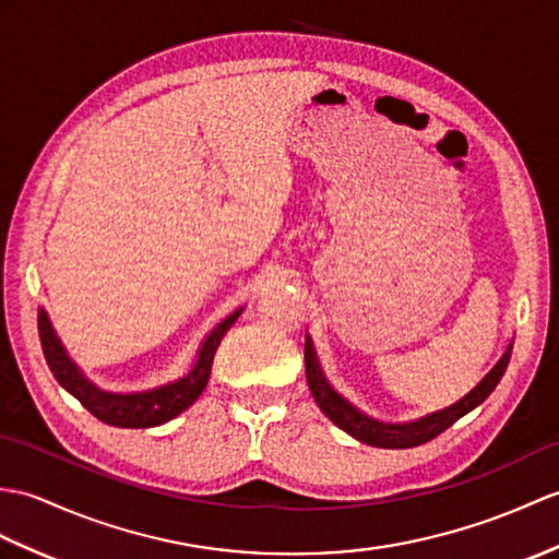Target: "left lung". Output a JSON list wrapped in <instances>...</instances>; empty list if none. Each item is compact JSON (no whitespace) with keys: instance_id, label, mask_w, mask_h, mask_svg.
Returning a JSON list of instances; mask_svg holds the SVG:
<instances>
[{"instance_id":"left-lung-1","label":"left lung","mask_w":559,"mask_h":559,"mask_svg":"<svg viewBox=\"0 0 559 559\" xmlns=\"http://www.w3.org/2000/svg\"><path fill=\"white\" fill-rule=\"evenodd\" d=\"M510 355H512V345L508 347V353L500 357L498 365L484 376V381L478 383L469 395H464L452 407L428 414V417H424L419 421H412V424L373 421V419L365 417L361 412H357L353 405H347V402L338 393H335L333 388L326 383V379L321 376L319 361L314 357V349H311L309 341L305 343V371H307L309 391H311V395H314L317 405L335 426H341L345 433L361 440V443H367V445L400 450V448H417V445L428 443V440H433L436 436L443 433L448 426L462 419L466 412H472L474 407L481 405V402L492 391H496V385L500 383L504 369H508V365H510Z\"/></svg>"}]
</instances>
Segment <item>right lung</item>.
<instances>
[{"label": "right lung", "mask_w": 559, "mask_h": 559, "mask_svg": "<svg viewBox=\"0 0 559 559\" xmlns=\"http://www.w3.org/2000/svg\"><path fill=\"white\" fill-rule=\"evenodd\" d=\"M238 317H240V309L233 311L228 319L221 321L218 326L206 335V341L200 347L198 361H194V367L190 369L188 376L168 385L154 388V391L133 393V395L104 393L90 383L69 359L67 349L61 347L45 309L37 311V331H40L43 353L51 373H55V379L61 383V388H67V391L81 402L90 414H95L99 421L109 426L150 428L178 417L180 412L188 409L192 402L202 395L206 381H210L216 347Z\"/></svg>", "instance_id": "add662e5"}]
</instances>
